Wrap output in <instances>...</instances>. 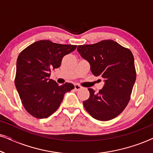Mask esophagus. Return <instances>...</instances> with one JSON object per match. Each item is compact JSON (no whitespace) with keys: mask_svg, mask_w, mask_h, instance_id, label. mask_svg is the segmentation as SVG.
I'll use <instances>...</instances> for the list:
<instances>
[{"mask_svg":"<svg viewBox=\"0 0 153 153\" xmlns=\"http://www.w3.org/2000/svg\"><path fill=\"white\" fill-rule=\"evenodd\" d=\"M82 88V86H81V85H79V84H75L74 85V90L75 91H79V90H81Z\"/></svg>","mask_w":153,"mask_h":153,"instance_id":"esophagus-1","label":"esophagus"}]
</instances>
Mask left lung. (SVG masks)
<instances>
[{
    "mask_svg": "<svg viewBox=\"0 0 153 153\" xmlns=\"http://www.w3.org/2000/svg\"><path fill=\"white\" fill-rule=\"evenodd\" d=\"M77 51L91 65L92 73L104 81L99 93L88 88L90 97L83 102L85 110L98 120L116 118L128 104L136 81L132 53L111 39L79 45Z\"/></svg>",
    "mask_w": 153,
    "mask_h": 153,
    "instance_id": "8db88e82",
    "label": "left lung"
}]
</instances>
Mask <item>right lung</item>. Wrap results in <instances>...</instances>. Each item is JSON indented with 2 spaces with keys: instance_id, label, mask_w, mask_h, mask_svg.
I'll return each instance as SVG.
<instances>
[{
  "instance_id": "1",
  "label": "right lung",
  "mask_w": 153,
  "mask_h": 153,
  "mask_svg": "<svg viewBox=\"0 0 153 153\" xmlns=\"http://www.w3.org/2000/svg\"><path fill=\"white\" fill-rule=\"evenodd\" d=\"M76 48V45L39 40L19 53L14 83L23 106L31 116L48 118L59 107L65 94L74 88L72 83L59 85L49 77L51 70L59 68L62 58Z\"/></svg>"
}]
</instances>
